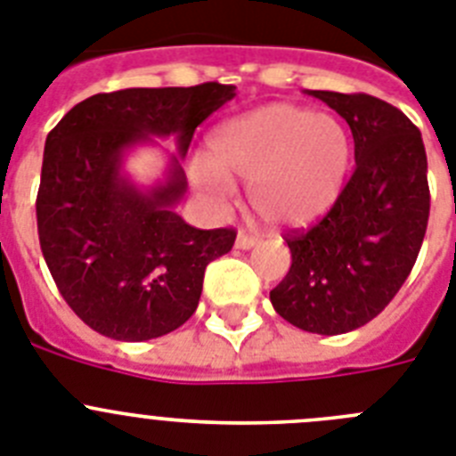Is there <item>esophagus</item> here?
Returning a JSON list of instances; mask_svg holds the SVG:
<instances>
[{"mask_svg": "<svg viewBox=\"0 0 456 456\" xmlns=\"http://www.w3.org/2000/svg\"><path fill=\"white\" fill-rule=\"evenodd\" d=\"M256 243H259V239L248 232H240L239 239H236V248H239V250H250V248H255Z\"/></svg>", "mask_w": 456, "mask_h": 456, "instance_id": "obj_1", "label": "esophagus"}]
</instances>
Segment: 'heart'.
<instances>
[{
    "mask_svg": "<svg viewBox=\"0 0 456 456\" xmlns=\"http://www.w3.org/2000/svg\"><path fill=\"white\" fill-rule=\"evenodd\" d=\"M208 156L211 165L192 167V183L206 197L227 200L232 181L252 183L250 201L264 220L303 227L338 201L351 137L338 118L277 102L220 126Z\"/></svg>",
    "mask_w": 456,
    "mask_h": 456,
    "instance_id": "b5f03b06",
    "label": "heart"
}]
</instances>
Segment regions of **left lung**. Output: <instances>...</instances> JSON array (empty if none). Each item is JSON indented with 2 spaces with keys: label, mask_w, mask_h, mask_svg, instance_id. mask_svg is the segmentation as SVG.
Masks as SVG:
<instances>
[{
  "label": "left lung",
  "mask_w": 456,
  "mask_h": 456,
  "mask_svg": "<svg viewBox=\"0 0 456 456\" xmlns=\"http://www.w3.org/2000/svg\"><path fill=\"white\" fill-rule=\"evenodd\" d=\"M307 94L348 124L355 169L319 223L284 236L291 268L271 303L300 330L342 335L381 314L413 271L429 220L427 153L418 126L390 102Z\"/></svg>",
  "instance_id": "obj_1"
}]
</instances>
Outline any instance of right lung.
<instances>
[{
  "instance_id": "obj_1",
  "label": "right lung",
  "mask_w": 456,
  "mask_h": 456,
  "mask_svg": "<svg viewBox=\"0 0 456 456\" xmlns=\"http://www.w3.org/2000/svg\"><path fill=\"white\" fill-rule=\"evenodd\" d=\"M236 86L121 89L77 102L50 130L37 197L38 240L59 294L105 338L144 342L183 326L200 305L204 271L232 250V227H190L174 206L188 181L173 157L165 184L146 193L120 174L130 145L195 128Z\"/></svg>"
}]
</instances>
